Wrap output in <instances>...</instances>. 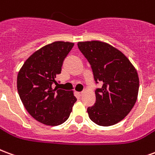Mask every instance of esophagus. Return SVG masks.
I'll use <instances>...</instances> for the list:
<instances>
[{
    "instance_id": "1",
    "label": "esophagus",
    "mask_w": 155,
    "mask_h": 155,
    "mask_svg": "<svg viewBox=\"0 0 155 155\" xmlns=\"http://www.w3.org/2000/svg\"><path fill=\"white\" fill-rule=\"evenodd\" d=\"M84 94V91H83V92H79V93H78V94H79L80 96H82V95H83Z\"/></svg>"
}]
</instances>
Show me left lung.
Returning a JSON list of instances; mask_svg holds the SVG:
<instances>
[{
    "instance_id": "1",
    "label": "left lung",
    "mask_w": 155,
    "mask_h": 155,
    "mask_svg": "<svg viewBox=\"0 0 155 155\" xmlns=\"http://www.w3.org/2000/svg\"><path fill=\"white\" fill-rule=\"evenodd\" d=\"M78 47L91 65L94 81L103 83L96 89V101L88 107L89 117L101 126L119 123L135 104L140 81L136 69L124 54L100 41L78 42Z\"/></svg>"
}]
</instances>
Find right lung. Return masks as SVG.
I'll use <instances>...</instances> for the list:
<instances>
[{"label": "right lung", "mask_w": 155, "mask_h": 155, "mask_svg": "<svg viewBox=\"0 0 155 155\" xmlns=\"http://www.w3.org/2000/svg\"><path fill=\"white\" fill-rule=\"evenodd\" d=\"M72 42L54 41L34 52L17 75V91L25 110L35 120L51 126L66 121L76 102L73 91L53 89Z\"/></svg>", "instance_id": "1"}]
</instances>
